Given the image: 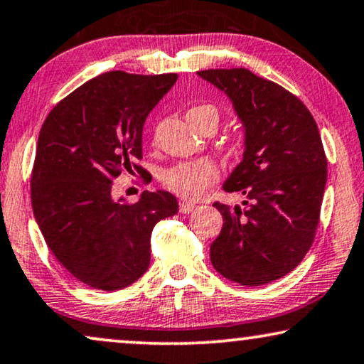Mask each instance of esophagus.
I'll use <instances>...</instances> for the list:
<instances>
[{
	"mask_svg": "<svg viewBox=\"0 0 364 364\" xmlns=\"http://www.w3.org/2000/svg\"><path fill=\"white\" fill-rule=\"evenodd\" d=\"M196 204L194 203H189V201H181L180 203V213H183V214H189V213H193V211H196Z\"/></svg>",
	"mask_w": 364,
	"mask_h": 364,
	"instance_id": "1",
	"label": "esophagus"
}]
</instances>
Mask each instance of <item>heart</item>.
Masks as SVG:
<instances>
[{
    "instance_id": "heart-1",
    "label": "heart",
    "mask_w": 364,
    "mask_h": 364,
    "mask_svg": "<svg viewBox=\"0 0 364 364\" xmlns=\"http://www.w3.org/2000/svg\"><path fill=\"white\" fill-rule=\"evenodd\" d=\"M188 115H204L213 119L216 124L219 122V110L209 104L193 107V109H189ZM218 178L219 170L214 163L208 160H199L173 166L171 170L165 173L163 183H165V186L170 191L178 194V196L186 199H196L203 196V193L213 183H216Z\"/></svg>"
}]
</instances>
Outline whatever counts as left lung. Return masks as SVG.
Listing matches in <instances>:
<instances>
[{
  "instance_id": "obj_1",
  "label": "left lung",
  "mask_w": 364,
  "mask_h": 364,
  "mask_svg": "<svg viewBox=\"0 0 364 364\" xmlns=\"http://www.w3.org/2000/svg\"><path fill=\"white\" fill-rule=\"evenodd\" d=\"M231 99L245 130L242 161L224 191L247 196L244 208L214 203L223 229L211 264L245 287L274 282L309 252L320 223L326 156L316 122L304 102L247 69L199 70Z\"/></svg>"
}]
</instances>
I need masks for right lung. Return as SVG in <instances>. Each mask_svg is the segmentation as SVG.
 Wrapping results in <instances>:
<instances>
[{"label": "right lung", "instance_id": "obj_1", "mask_svg": "<svg viewBox=\"0 0 364 364\" xmlns=\"http://www.w3.org/2000/svg\"><path fill=\"white\" fill-rule=\"evenodd\" d=\"M178 74L112 70L59 102L39 132L31 203L58 262L97 290L132 285L150 265L151 231L175 216L168 191H143L136 203L115 199L114 180L145 170L141 133L150 112Z\"/></svg>", "mask_w": 364, "mask_h": 364}]
</instances>
